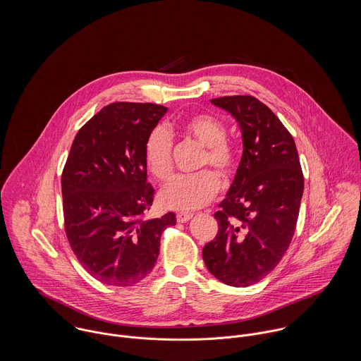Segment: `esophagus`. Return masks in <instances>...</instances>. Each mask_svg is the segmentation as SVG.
Instances as JSON below:
<instances>
[{"instance_id": "esophagus-1", "label": "esophagus", "mask_w": 361, "mask_h": 361, "mask_svg": "<svg viewBox=\"0 0 361 361\" xmlns=\"http://www.w3.org/2000/svg\"><path fill=\"white\" fill-rule=\"evenodd\" d=\"M192 216H193V214H192V212H186V211H179V212L176 214L178 222H186V221H189Z\"/></svg>"}]
</instances>
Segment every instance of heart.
Returning <instances> with one entry per match:
<instances>
[{
	"instance_id": "1",
	"label": "heart",
	"mask_w": 361,
	"mask_h": 361,
	"mask_svg": "<svg viewBox=\"0 0 361 361\" xmlns=\"http://www.w3.org/2000/svg\"><path fill=\"white\" fill-rule=\"evenodd\" d=\"M182 132L206 147L202 166L211 165L224 179H231L238 168V152L228 142L224 123L208 114L188 118L182 123ZM145 164L157 180L165 182L173 171L172 137L161 126L154 128L145 145ZM221 188V180L214 171L196 175H180L172 179L159 193L161 203L172 209L190 211L209 203Z\"/></svg>"
}]
</instances>
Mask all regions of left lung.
<instances>
[{
    "label": "left lung",
    "mask_w": 361,
    "mask_h": 361,
    "mask_svg": "<svg viewBox=\"0 0 361 361\" xmlns=\"http://www.w3.org/2000/svg\"><path fill=\"white\" fill-rule=\"evenodd\" d=\"M211 104L239 123L243 154L214 214L218 233L204 246L203 259L216 279L245 288L265 278L286 253L305 179L292 135L265 104L252 96H226Z\"/></svg>",
    "instance_id": "obj_1"
}]
</instances>
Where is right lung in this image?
Segmentation results:
<instances>
[{
	"instance_id": "add662e5",
	"label": "right lung",
	"mask_w": 361,
	"mask_h": 361,
	"mask_svg": "<svg viewBox=\"0 0 361 361\" xmlns=\"http://www.w3.org/2000/svg\"><path fill=\"white\" fill-rule=\"evenodd\" d=\"M168 108L112 103L78 132L62 172L65 232L75 256L97 281L128 288L154 268L173 212L147 219L154 189L145 145Z\"/></svg>"
}]
</instances>
